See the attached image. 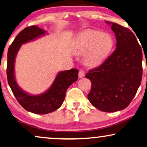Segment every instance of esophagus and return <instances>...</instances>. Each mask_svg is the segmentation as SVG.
I'll use <instances>...</instances> for the list:
<instances>
[{
  "label": "esophagus",
  "instance_id": "obj_1",
  "mask_svg": "<svg viewBox=\"0 0 147 147\" xmlns=\"http://www.w3.org/2000/svg\"><path fill=\"white\" fill-rule=\"evenodd\" d=\"M85 75V73L84 71H83L82 69H80L79 71V73H78V76H79V78H82L84 77Z\"/></svg>",
  "mask_w": 147,
  "mask_h": 147
}]
</instances>
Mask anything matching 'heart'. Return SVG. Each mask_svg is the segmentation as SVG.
<instances>
[{
	"mask_svg": "<svg viewBox=\"0 0 147 147\" xmlns=\"http://www.w3.org/2000/svg\"><path fill=\"white\" fill-rule=\"evenodd\" d=\"M112 45V39L109 34L89 30L82 32L76 39L73 51L78 55L85 53V63L88 65L95 66L106 57Z\"/></svg>",
	"mask_w": 147,
	"mask_h": 147,
	"instance_id": "b5f03b06",
	"label": "heart"
}]
</instances>
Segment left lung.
I'll use <instances>...</instances> for the list:
<instances>
[{"label":"left lung","mask_w":147,"mask_h":147,"mask_svg":"<svg viewBox=\"0 0 147 147\" xmlns=\"http://www.w3.org/2000/svg\"><path fill=\"white\" fill-rule=\"evenodd\" d=\"M116 37V49L102 64L86 74L92 88L91 104L100 111L115 112L127 107L141 84L143 53L134 34L128 28L109 22Z\"/></svg>","instance_id":"left-lung-1"}]
</instances>
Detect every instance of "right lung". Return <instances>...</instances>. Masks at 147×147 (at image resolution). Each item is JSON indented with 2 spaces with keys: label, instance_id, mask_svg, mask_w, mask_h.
Segmentation results:
<instances>
[{
  "label": "right lung",
  "instance_id": "1",
  "mask_svg": "<svg viewBox=\"0 0 147 147\" xmlns=\"http://www.w3.org/2000/svg\"><path fill=\"white\" fill-rule=\"evenodd\" d=\"M47 34L45 30L36 26L27 27L19 33L8 48L7 55V79L8 84L20 104L30 112L47 114L59 108L64 101L68 88L78 78V70L72 69L59 72L52 85L45 92L30 95L18 85L14 75V63L21 45Z\"/></svg>",
  "mask_w": 147,
  "mask_h": 147
}]
</instances>
